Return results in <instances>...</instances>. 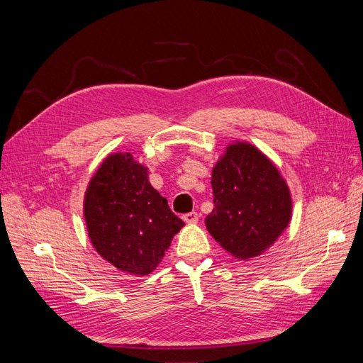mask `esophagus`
<instances>
[{"instance_id":"esophagus-1","label":"esophagus","mask_w":363,"mask_h":363,"mask_svg":"<svg viewBox=\"0 0 363 363\" xmlns=\"http://www.w3.org/2000/svg\"><path fill=\"white\" fill-rule=\"evenodd\" d=\"M183 219H184V223H188V224H194V223L199 221V213H196V212H189V213H184V215H183Z\"/></svg>"}]
</instances>
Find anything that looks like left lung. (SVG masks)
Segmentation results:
<instances>
[{
	"label": "left lung",
	"mask_w": 363,
	"mask_h": 363,
	"mask_svg": "<svg viewBox=\"0 0 363 363\" xmlns=\"http://www.w3.org/2000/svg\"><path fill=\"white\" fill-rule=\"evenodd\" d=\"M213 211L206 227L238 259L262 255L291 221L286 182L262 152L245 142L228 145L212 172Z\"/></svg>",
	"instance_id": "8db88e82"
}]
</instances>
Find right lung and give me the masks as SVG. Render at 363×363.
Listing matches in <instances>:
<instances>
[{"label":"right lung","instance_id":"obj_1","mask_svg":"<svg viewBox=\"0 0 363 363\" xmlns=\"http://www.w3.org/2000/svg\"><path fill=\"white\" fill-rule=\"evenodd\" d=\"M84 219L98 255L136 276L156 269L184 225L130 152L111 155L98 168L84 195Z\"/></svg>","mask_w":363,"mask_h":363}]
</instances>
